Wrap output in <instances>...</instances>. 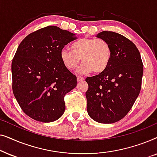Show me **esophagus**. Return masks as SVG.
Masks as SVG:
<instances>
[{
  "instance_id": "esophagus-1",
  "label": "esophagus",
  "mask_w": 157,
  "mask_h": 157,
  "mask_svg": "<svg viewBox=\"0 0 157 157\" xmlns=\"http://www.w3.org/2000/svg\"><path fill=\"white\" fill-rule=\"evenodd\" d=\"M84 78H83V77H81V76H78V77H77V81H78V82H81V81H83V80H84Z\"/></svg>"
}]
</instances>
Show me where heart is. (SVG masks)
I'll use <instances>...</instances> for the list:
<instances>
[{
    "instance_id": "obj_1",
    "label": "heart",
    "mask_w": 157,
    "mask_h": 157,
    "mask_svg": "<svg viewBox=\"0 0 157 157\" xmlns=\"http://www.w3.org/2000/svg\"><path fill=\"white\" fill-rule=\"evenodd\" d=\"M60 59L67 69L72 71L78 67L81 74H88L94 71L100 74L105 71L110 63L112 50L110 44L104 39L81 38L71 44V50L63 48L59 53Z\"/></svg>"
}]
</instances>
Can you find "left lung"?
I'll use <instances>...</instances> for the list:
<instances>
[{
	"mask_svg": "<svg viewBox=\"0 0 157 157\" xmlns=\"http://www.w3.org/2000/svg\"><path fill=\"white\" fill-rule=\"evenodd\" d=\"M96 37L110 44L112 56L105 71L86 78L87 112L98 123L112 124L127 114L138 97L143 63L138 48L124 36L102 31Z\"/></svg>",
	"mask_w": 157,
	"mask_h": 157,
	"instance_id": "1",
	"label": "left lung"
}]
</instances>
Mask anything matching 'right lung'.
Wrapping results in <instances>:
<instances>
[{"label":"right lung","mask_w":157,"mask_h":157,"mask_svg":"<svg viewBox=\"0 0 157 157\" xmlns=\"http://www.w3.org/2000/svg\"><path fill=\"white\" fill-rule=\"evenodd\" d=\"M76 38L74 33L47 26L22 40L12 61L13 92L25 114L48 123L65 111L64 96L77 85L76 76L60 59V51Z\"/></svg>","instance_id":"obj_1"}]
</instances>
